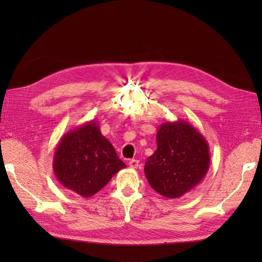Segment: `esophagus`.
<instances>
[{
  "label": "esophagus",
  "instance_id": "1",
  "mask_svg": "<svg viewBox=\"0 0 262 262\" xmlns=\"http://www.w3.org/2000/svg\"><path fill=\"white\" fill-rule=\"evenodd\" d=\"M129 166L132 169H136V168H138V164H140V161L138 160H135V159H133V160H130L129 161Z\"/></svg>",
  "mask_w": 262,
  "mask_h": 262
}]
</instances>
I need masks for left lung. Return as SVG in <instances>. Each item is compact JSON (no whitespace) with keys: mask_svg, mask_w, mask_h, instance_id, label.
Wrapping results in <instances>:
<instances>
[{"mask_svg":"<svg viewBox=\"0 0 262 262\" xmlns=\"http://www.w3.org/2000/svg\"><path fill=\"white\" fill-rule=\"evenodd\" d=\"M157 144V151L144 166L155 191L166 198H179L203 181L209 169V146L192 125L181 119L163 122Z\"/></svg>","mask_w":262,"mask_h":262,"instance_id":"obj_1","label":"left lung"}]
</instances>
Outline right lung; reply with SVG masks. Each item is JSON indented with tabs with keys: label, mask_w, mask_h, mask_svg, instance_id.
<instances>
[{
	"label": "right lung",
	"mask_w": 262,
	"mask_h": 262,
	"mask_svg": "<svg viewBox=\"0 0 262 262\" xmlns=\"http://www.w3.org/2000/svg\"><path fill=\"white\" fill-rule=\"evenodd\" d=\"M124 168L125 163L101 134L96 119L62 136L53 160L54 173L59 183L84 198L101 190Z\"/></svg>",
	"instance_id": "right-lung-1"
}]
</instances>
